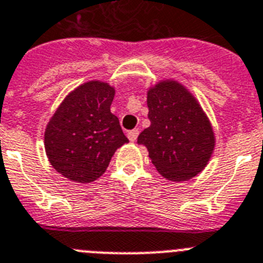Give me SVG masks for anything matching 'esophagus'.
I'll return each instance as SVG.
<instances>
[{
    "label": "esophagus",
    "mask_w": 263,
    "mask_h": 263,
    "mask_svg": "<svg viewBox=\"0 0 263 263\" xmlns=\"http://www.w3.org/2000/svg\"><path fill=\"white\" fill-rule=\"evenodd\" d=\"M127 136H128L129 141L134 143V141H136L137 136H139V131H137V129H132V131H129L128 134H127Z\"/></svg>",
    "instance_id": "1"
}]
</instances>
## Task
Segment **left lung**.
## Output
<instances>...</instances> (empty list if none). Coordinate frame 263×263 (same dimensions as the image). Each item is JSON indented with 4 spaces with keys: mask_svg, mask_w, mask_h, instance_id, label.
I'll use <instances>...</instances> for the list:
<instances>
[{
    "mask_svg": "<svg viewBox=\"0 0 263 263\" xmlns=\"http://www.w3.org/2000/svg\"><path fill=\"white\" fill-rule=\"evenodd\" d=\"M151 126L137 143L145 146L157 172L182 182L199 174L215 149V134L202 106L182 84L162 80L146 93Z\"/></svg>",
    "mask_w": 263,
    "mask_h": 263,
    "instance_id": "left-lung-1",
    "label": "left lung"
}]
</instances>
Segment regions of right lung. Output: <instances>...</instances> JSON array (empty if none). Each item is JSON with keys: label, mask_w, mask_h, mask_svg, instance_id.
<instances>
[{"label": "right lung", "mask_w": 263, "mask_h": 263, "mask_svg": "<svg viewBox=\"0 0 263 263\" xmlns=\"http://www.w3.org/2000/svg\"><path fill=\"white\" fill-rule=\"evenodd\" d=\"M115 89L89 81L70 91L44 132L49 162L70 181L89 183L102 176L115 151L128 143L119 119L111 114Z\"/></svg>", "instance_id": "1"}]
</instances>
